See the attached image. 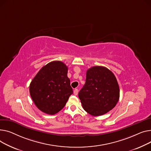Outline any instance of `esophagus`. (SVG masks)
<instances>
[{"label":"esophagus","instance_id":"34e87169","mask_svg":"<svg viewBox=\"0 0 151 151\" xmlns=\"http://www.w3.org/2000/svg\"><path fill=\"white\" fill-rule=\"evenodd\" d=\"M78 90L77 89H75L74 90V95H77L78 94Z\"/></svg>","mask_w":151,"mask_h":151}]
</instances>
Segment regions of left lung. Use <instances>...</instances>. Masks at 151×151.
I'll return each mask as SVG.
<instances>
[{
	"label": "left lung",
	"mask_w": 151,
	"mask_h": 151,
	"mask_svg": "<svg viewBox=\"0 0 151 151\" xmlns=\"http://www.w3.org/2000/svg\"><path fill=\"white\" fill-rule=\"evenodd\" d=\"M83 109L92 116H101L112 110L119 98L116 77L104 66H93L86 71L85 83L78 93Z\"/></svg>",
	"instance_id": "left-lung-1"
}]
</instances>
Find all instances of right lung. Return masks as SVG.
<instances>
[{
  "label": "right lung",
  "instance_id": "obj_1",
  "mask_svg": "<svg viewBox=\"0 0 151 151\" xmlns=\"http://www.w3.org/2000/svg\"><path fill=\"white\" fill-rule=\"evenodd\" d=\"M67 66L54 61L43 66L32 81L29 90L37 108L49 114H55L66 105L73 93L68 77Z\"/></svg>",
  "mask_w": 151,
  "mask_h": 151
}]
</instances>
